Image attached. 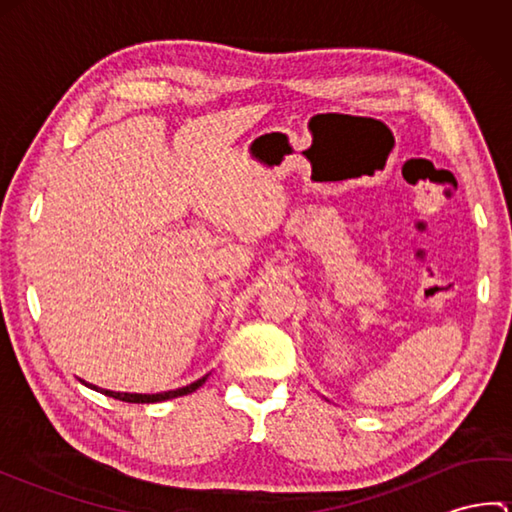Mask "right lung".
Listing matches in <instances>:
<instances>
[{"label": "right lung", "mask_w": 512, "mask_h": 512, "mask_svg": "<svg viewBox=\"0 0 512 512\" xmlns=\"http://www.w3.org/2000/svg\"><path fill=\"white\" fill-rule=\"evenodd\" d=\"M204 380H206V376L200 378V380H195V383H191L187 387L165 391V394H151V396L149 394H118V391H105V394L116 398V400H123V402H136V405H145V402H162V400H171V398H178V396H187V394H191V391L198 389L204 383ZM92 389H96V387H92Z\"/></svg>", "instance_id": "right-lung-1"}]
</instances>
